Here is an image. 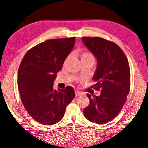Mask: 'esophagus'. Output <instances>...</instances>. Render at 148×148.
Masks as SVG:
<instances>
[{
	"label": "esophagus",
	"instance_id": "obj_1",
	"mask_svg": "<svg viewBox=\"0 0 148 148\" xmlns=\"http://www.w3.org/2000/svg\"><path fill=\"white\" fill-rule=\"evenodd\" d=\"M82 94H83V93H82L81 92H79V91H75V96H76V97L80 96H82Z\"/></svg>",
	"mask_w": 148,
	"mask_h": 148
}]
</instances>
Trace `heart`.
I'll list each match as a JSON object with an SVG mask.
<instances>
[{"mask_svg": "<svg viewBox=\"0 0 148 148\" xmlns=\"http://www.w3.org/2000/svg\"><path fill=\"white\" fill-rule=\"evenodd\" d=\"M70 57V56L69 55L68 57L66 58V59H65V63H66L67 61L69 60ZM80 59H81V60H83V59H91V60H92L93 61H95V59H94V57H93V55L91 53H90V52H83V53L81 54V55H80Z\"/></svg>", "mask_w": 148, "mask_h": 148, "instance_id": "1", "label": "heart"}]
</instances>
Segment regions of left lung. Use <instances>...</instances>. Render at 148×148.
I'll return each instance as SVG.
<instances>
[{
    "label": "left lung",
    "mask_w": 148,
    "mask_h": 148,
    "mask_svg": "<svg viewBox=\"0 0 148 148\" xmlns=\"http://www.w3.org/2000/svg\"><path fill=\"white\" fill-rule=\"evenodd\" d=\"M97 61L91 88L100 90L99 96L87 93L89 104L83 109L85 117L97 124L108 123L119 113L130 91V70L123 50L115 43L98 37H82ZM92 94V93H91Z\"/></svg>",
    "instance_id": "obj_1"
}]
</instances>
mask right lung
Here are the masks:
<instances>
[{
    "instance_id": "add662e5",
    "label": "right lung",
    "mask_w": 148,
    "mask_h": 148,
    "mask_svg": "<svg viewBox=\"0 0 148 148\" xmlns=\"http://www.w3.org/2000/svg\"><path fill=\"white\" fill-rule=\"evenodd\" d=\"M75 39L45 41L28 50L20 63L18 72L20 98L29 115L40 124L50 126L61 121L75 97L70 86L59 91L53 88L57 73L62 69Z\"/></svg>"
}]
</instances>
